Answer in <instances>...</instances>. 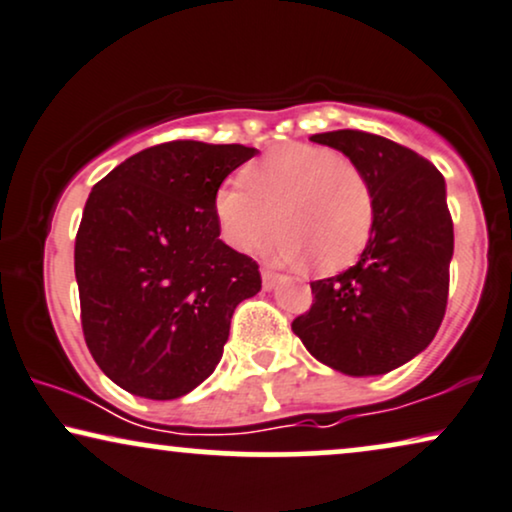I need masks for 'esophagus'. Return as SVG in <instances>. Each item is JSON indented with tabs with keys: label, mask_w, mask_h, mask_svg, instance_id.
Masks as SVG:
<instances>
[{
	"label": "esophagus",
	"mask_w": 512,
	"mask_h": 512,
	"mask_svg": "<svg viewBox=\"0 0 512 512\" xmlns=\"http://www.w3.org/2000/svg\"><path fill=\"white\" fill-rule=\"evenodd\" d=\"M278 283V274H274L271 269H262V286L264 290H274Z\"/></svg>",
	"instance_id": "esophagus-1"
}]
</instances>
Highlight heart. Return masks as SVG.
I'll use <instances>...</instances> for the list:
<instances>
[{
    "label": "heart",
    "instance_id": "1",
    "mask_svg": "<svg viewBox=\"0 0 512 512\" xmlns=\"http://www.w3.org/2000/svg\"><path fill=\"white\" fill-rule=\"evenodd\" d=\"M215 193V217L224 241L255 252L274 226L276 260L312 262L335 274L361 255L373 231V191L366 174L331 148L290 144L264 155Z\"/></svg>",
    "mask_w": 512,
    "mask_h": 512
}]
</instances>
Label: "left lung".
<instances>
[{"label":"left lung","instance_id":"8db88e82","mask_svg":"<svg viewBox=\"0 0 512 512\" xmlns=\"http://www.w3.org/2000/svg\"><path fill=\"white\" fill-rule=\"evenodd\" d=\"M366 174L373 231L359 262L312 283L314 304L293 333L316 361L354 378L383 375L418 357L444 319L454 224L444 177L411 148L338 129L309 137Z\"/></svg>","mask_w":512,"mask_h":512}]
</instances>
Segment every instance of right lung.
<instances>
[{
	"mask_svg": "<svg viewBox=\"0 0 512 512\" xmlns=\"http://www.w3.org/2000/svg\"><path fill=\"white\" fill-rule=\"evenodd\" d=\"M257 148L151 146L89 193L75 238L82 331L103 373L146 399L210 378L238 302L260 293L257 262L219 238L215 193Z\"/></svg>",
	"mask_w": 512,
	"mask_h": 512,
	"instance_id": "add662e5",
	"label": "right lung"
}]
</instances>
